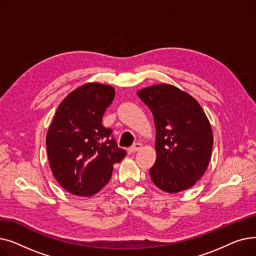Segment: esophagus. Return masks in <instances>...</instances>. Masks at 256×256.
Wrapping results in <instances>:
<instances>
[{
	"label": "esophagus",
	"instance_id": "obj_1",
	"mask_svg": "<svg viewBox=\"0 0 256 256\" xmlns=\"http://www.w3.org/2000/svg\"><path fill=\"white\" fill-rule=\"evenodd\" d=\"M141 148H142V144H141V143H135L132 146L130 147V148H128V152H130V154H134V152H136L140 150Z\"/></svg>",
	"mask_w": 256,
	"mask_h": 256
}]
</instances>
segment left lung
Listing matches in <instances>:
<instances>
[{
  "instance_id": "obj_1",
  "label": "left lung",
  "mask_w": 256,
  "mask_h": 256,
  "mask_svg": "<svg viewBox=\"0 0 256 256\" xmlns=\"http://www.w3.org/2000/svg\"><path fill=\"white\" fill-rule=\"evenodd\" d=\"M137 94L154 119L152 180L167 193L190 189L204 176L212 156V130L204 111L189 93L170 84L142 88Z\"/></svg>"
}]
</instances>
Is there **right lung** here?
<instances>
[{
	"label": "right lung",
	"instance_id": "right-lung-1",
	"mask_svg": "<svg viewBox=\"0 0 256 256\" xmlns=\"http://www.w3.org/2000/svg\"><path fill=\"white\" fill-rule=\"evenodd\" d=\"M115 96L106 84L86 83L59 104L46 134L50 170L65 191L89 197L112 176L113 165L126 156L106 128L102 115Z\"/></svg>",
	"mask_w": 256,
	"mask_h": 256
}]
</instances>
